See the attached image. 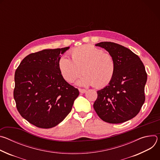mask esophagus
I'll list each match as a JSON object with an SVG mask.
<instances>
[{
	"label": "esophagus",
	"mask_w": 160,
	"mask_h": 160,
	"mask_svg": "<svg viewBox=\"0 0 160 160\" xmlns=\"http://www.w3.org/2000/svg\"><path fill=\"white\" fill-rule=\"evenodd\" d=\"M78 90H79V92H80V93H82V94H83V93L86 92V91H87V90H86V89H84V88H78Z\"/></svg>",
	"instance_id": "34e87169"
}]
</instances>
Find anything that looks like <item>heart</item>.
Listing matches in <instances>:
<instances>
[{"instance_id": "1", "label": "heart", "mask_w": 160, "mask_h": 160, "mask_svg": "<svg viewBox=\"0 0 160 160\" xmlns=\"http://www.w3.org/2000/svg\"><path fill=\"white\" fill-rule=\"evenodd\" d=\"M70 54L72 60L62 56L58 61L59 72L68 82H75L82 73L84 75L78 82L82 86L93 85L96 88H102L112 80L116 63L111 54L92 45H82Z\"/></svg>"}]
</instances>
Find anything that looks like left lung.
<instances>
[{
	"label": "left lung",
	"mask_w": 160,
	"mask_h": 160,
	"mask_svg": "<svg viewBox=\"0 0 160 160\" xmlns=\"http://www.w3.org/2000/svg\"><path fill=\"white\" fill-rule=\"evenodd\" d=\"M96 46L105 49L113 56L116 69L109 85L97 91L94 108L107 123L127 122L138 115L145 101V67L138 55L120 44L102 42Z\"/></svg>",
	"instance_id": "left-lung-1"
}]
</instances>
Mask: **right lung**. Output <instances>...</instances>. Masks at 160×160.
<instances>
[{"label": "right lung", "instance_id": "right-lung-1", "mask_svg": "<svg viewBox=\"0 0 160 160\" xmlns=\"http://www.w3.org/2000/svg\"><path fill=\"white\" fill-rule=\"evenodd\" d=\"M69 47L45 49L22 60L15 72L13 96L21 116L42 128L54 127L70 113L78 88L61 74L58 61Z\"/></svg>", "mask_w": 160, "mask_h": 160}]
</instances>
